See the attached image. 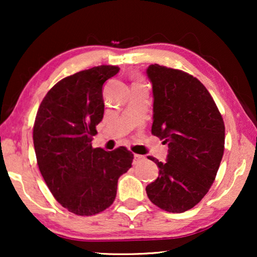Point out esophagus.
Here are the masks:
<instances>
[{
  "label": "esophagus",
  "mask_w": 257,
  "mask_h": 257,
  "mask_svg": "<svg viewBox=\"0 0 257 257\" xmlns=\"http://www.w3.org/2000/svg\"><path fill=\"white\" fill-rule=\"evenodd\" d=\"M144 159H145V157L140 156V154H135V164L139 163L140 160H144Z\"/></svg>",
  "instance_id": "esophagus-1"
}]
</instances>
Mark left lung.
I'll list each match as a JSON object with an SVG mask.
<instances>
[{
	"mask_svg": "<svg viewBox=\"0 0 257 257\" xmlns=\"http://www.w3.org/2000/svg\"><path fill=\"white\" fill-rule=\"evenodd\" d=\"M152 135L168 143L166 163L147 157L159 177L146 187L149 199L170 213L201 201L215 180L224 151V122L208 90L182 70L152 64Z\"/></svg>",
	"mask_w": 257,
	"mask_h": 257,
	"instance_id": "left-lung-1",
	"label": "left lung"
}]
</instances>
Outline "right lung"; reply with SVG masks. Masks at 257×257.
<instances>
[{"instance_id": "1", "label": "right lung", "mask_w": 257, "mask_h": 257, "mask_svg": "<svg viewBox=\"0 0 257 257\" xmlns=\"http://www.w3.org/2000/svg\"><path fill=\"white\" fill-rule=\"evenodd\" d=\"M115 65H99L56 83L38 107L34 122L37 165L54 198L76 215L108 208L120 175L132 167L133 153L120 146L93 149L92 137L103 119V85L117 75Z\"/></svg>"}]
</instances>
